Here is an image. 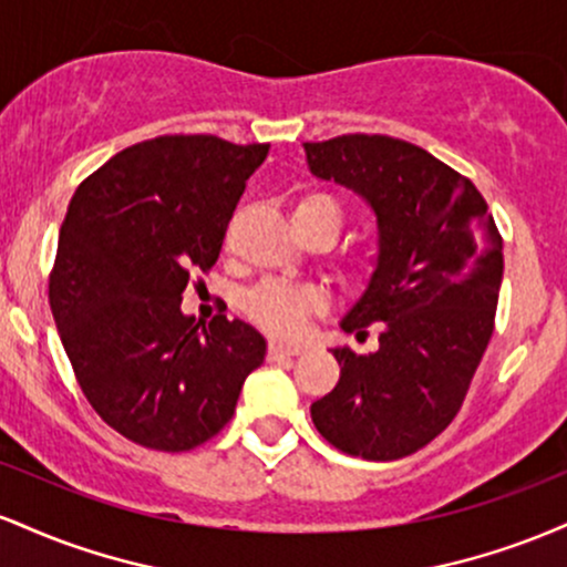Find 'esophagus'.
<instances>
[{
  "mask_svg": "<svg viewBox=\"0 0 567 567\" xmlns=\"http://www.w3.org/2000/svg\"><path fill=\"white\" fill-rule=\"evenodd\" d=\"M301 347H282V343H269V360H282V357H298Z\"/></svg>",
  "mask_w": 567,
  "mask_h": 567,
  "instance_id": "esophagus-1",
  "label": "esophagus"
}]
</instances>
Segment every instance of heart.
<instances>
[{
  "label": "heart",
  "mask_w": 567,
  "mask_h": 567,
  "mask_svg": "<svg viewBox=\"0 0 567 567\" xmlns=\"http://www.w3.org/2000/svg\"><path fill=\"white\" fill-rule=\"evenodd\" d=\"M292 224L296 229L311 224H324L333 229L341 226V205L324 192H306L292 202ZM245 309L258 328L275 338H298L306 322L324 309V296L317 288L288 282H261L245 298Z\"/></svg>",
  "instance_id": "b5f03b06"
}]
</instances>
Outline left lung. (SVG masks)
<instances>
[{"label":"left lung","mask_w":567,"mask_h":567,"mask_svg":"<svg viewBox=\"0 0 567 567\" xmlns=\"http://www.w3.org/2000/svg\"><path fill=\"white\" fill-rule=\"evenodd\" d=\"M311 173L354 188L379 218V266L341 328L379 351L333 349L341 379L311 405L330 445L392 461L455 419L496 324L504 239L466 175L415 143L351 133L303 143Z\"/></svg>","instance_id":"8db88e82"}]
</instances>
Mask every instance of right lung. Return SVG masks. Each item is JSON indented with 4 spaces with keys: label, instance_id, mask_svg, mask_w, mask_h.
Segmentation results:
<instances>
[{
    "label": "right lung",
    "instance_id": "obj_1",
    "mask_svg": "<svg viewBox=\"0 0 567 567\" xmlns=\"http://www.w3.org/2000/svg\"><path fill=\"white\" fill-rule=\"evenodd\" d=\"M269 143L159 135L76 186L58 234L50 309L76 383L122 437L205 445L231 421L266 341L239 320L194 324L181 296L218 261L226 226Z\"/></svg>",
    "mask_w": 567,
    "mask_h": 567
}]
</instances>
